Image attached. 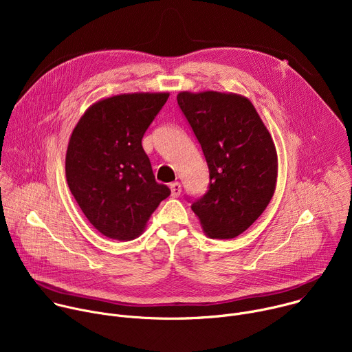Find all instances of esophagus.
<instances>
[{"mask_svg": "<svg viewBox=\"0 0 352 352\" xmlns=\"http://www.w3.org/2000/svg\"><path fill=\"white\" fill-rule=\"evenodd\" d=\"M170 189H171V196H173V197H178V196L181 195V190H182L179 182H173V184H170Z\"/></svg>", "mask_w": 352, "mask_h": 352, "instance_id": "1", "label": "esophagus"}]
</instances>
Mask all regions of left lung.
Instances as JSON below:
<instances>
[{
    "label": "left lung",
    "instance_id": "8db88e82",
    "mask_svg": "<svg viewBox=\"0 0 352 352\" xmlns=\"http://www.w3.org/2000/svg\"><path fill=\"white\" fill-rule=\"evenodd\" d=\"M177 100L210 174L209 190L190 208L206 235L235 238L259 219L274 195L278 163L272 135L245 96L179 91Z\"/></svg>",
    "mask_w": 352,
    "mask_h": 352
}]
</instances>
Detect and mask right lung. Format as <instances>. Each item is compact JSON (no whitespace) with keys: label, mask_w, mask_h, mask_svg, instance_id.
<instances>
[{"label":"right lung","mask_w":352,"mask_h":352,"mask_svg":"<svg viewBox=\"0 0 352 352\" xmlns=\"http://www.w3.org/2000/svg\"><path fill=\"white\" fill-rule=\"evenodd\" d=\"M170 93H124L91 104L69 138L65 175L76 204L104 236L131 241L171 190L157 184L142 138Z\"/></svg>","instance_id":"right-lung-1"}]
</instances>
